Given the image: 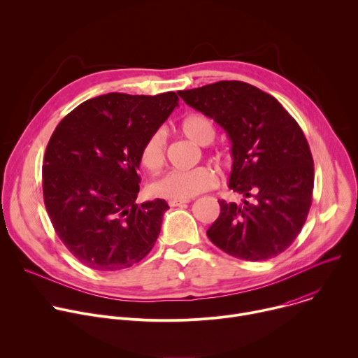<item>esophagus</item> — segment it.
Listing matches in <instances>:
<instances>
[{"mask_svg": "<svg viewBox=\"0 0 358 358\" xmlns=\"http://www.w3.org/2000/svg\"><path fill=\"white\" fill-rule=\"evenodd\" d=\"M189 202V199H169V206L170 207H180L184 206V203Z\"/></svg>", "mask_w": 358, "mask_h": 358, "instance_id": "esophagus-1", "label": "esophagus"}]
</instances>
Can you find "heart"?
<instances>
[{"label": "heart", "mask_w": 358, "mask_h": 358, "mask_svg": "<svg viewBox=\"0 0 358 358\" xmlns=\"http://www.w3.org/2000/svg\"><path fill=\"white\" fill-rule=\"evenodd\" d=\"M180 129L185 137L199 145H207L215 138L213 122L203 115H189L182 119ZM167 138L164 130L152 131L144 141L140 151L141 164L150 170H159L166 162ZM218 184L215 171L210 167H196L188 171L171 170L151 182V192L170 199H188L202 191L214 188Z\"/></svg>", "instance_id": "b5f03b06"}]
</instances>
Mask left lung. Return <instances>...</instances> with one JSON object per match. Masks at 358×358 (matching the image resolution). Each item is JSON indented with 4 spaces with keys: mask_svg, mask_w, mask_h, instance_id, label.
<instances>
[{
    "mask_svg": "<svg viewBox=\"0 0 358 358\" xmlns=\"http://www.w3.org/2000/svg\"><path fill=\"white\" fill-rule=\"evenodd\" d=\"M178 94L228 133L229 188L245 196L241 203L218 201L221 213L208 238L239 259L278 257L296 239L312 206L313 157L300 126L273 96L241 80Z\"/></svg>",
    "mask_w": 358,
    "mask_h": 358,
    "instance_id": "obj_1",
    "label": "left lung"
}]
</instances>
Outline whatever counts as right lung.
<instances>
[{"instance_id":"1","label":"right lung","mask_w":358,"mask_h":358,"mask_svg":"<svg viewBox=\"0 0 358 358\" xmlns=\"http://www.w3.org/2000/svg\"><path fill=\"white\" fill-rule=\"evenodd\" d=\"M178 100L174 92L101 94L75 108L50 136L42 164L45 208L82 265L126 269L155 246L169 203H136L140 151Z\"/></svg>"}]
</instances>
